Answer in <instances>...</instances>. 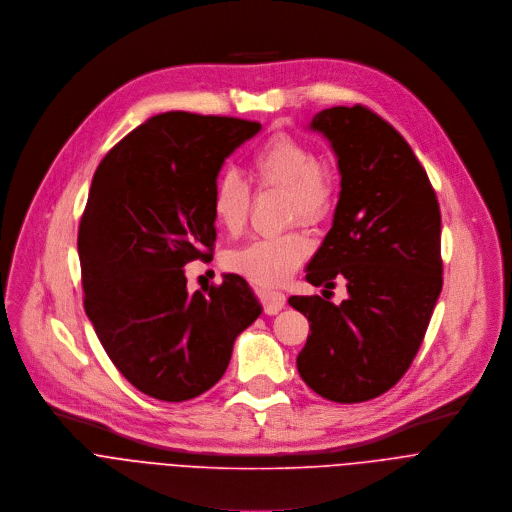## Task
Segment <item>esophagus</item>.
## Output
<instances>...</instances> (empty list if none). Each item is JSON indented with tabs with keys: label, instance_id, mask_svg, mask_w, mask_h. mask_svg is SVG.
<instances>
[{
	"label": "esophagus",
	"instance_id": "obj_1",
	"mask_svg": "<svg viewBox=\"0 0 512 512\" xmlns=\"http://www.w3.org/2000/svg\"><path fill=\"white\" fill-rule=\"evenodd\" d=\"M284 304H286V294L284 292L274 290V292H264L262 294V306H264L266 315L280 313L284 309Z\"/></svg>",
	"mask_w": 512,
	"mask_h": 512
}]
</instances>
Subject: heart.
<instances>
[{
  "instance_id": "1",
  "label": "heart",
  "mask_w": 512,
  "mask_h": 512,
  "mask_svg": "<svg viewBox=\"0 0 512 512\" xmlns=\"http://www.w3.org/2000/svg\"><path fill=\"white\" fill-rule=\"evenodd\" d=\"M250 173L260 189H282V220L319 226L329 218L337 197V173L315 157L302 141L278 133L266 139L250 157ZM214 222L230 236H240L252 212V191L234 171L222 173L212 189ZM311 244L300 228L254 238L226 254V268L258 286L282 284L309 256Z\"/></svg>"
}]
</instances>
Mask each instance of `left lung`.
<instances>
[{
	"mask_svg": "<svg viewBox=\"0 0 512 512\" xmlns=\"http://www.w3.org/2000/svg\"><path fill=\"white\" fill-rule=\"evenodd\" d=\"M311 127L339 157L341 195L306 282L324 295L345 279L350 298H288L311 323L296 367L321 397L359 403L389 391L426 337L442 290L440 206L412 147L371 109L333 107Z\"/></svg>",
	"mask_w": 512,
	"mask_h": 512,
	"instance_id": "obj_1",
	"label": "left lung"
}]
</instances>
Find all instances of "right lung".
I'll return each instance as SVG.
<instances>
[{
	"label": "right lung",
	"mask_w": 512,
	"mask_h": 512,
	"mask_svg": "<svg viewBox=\"0 0 512 512\" xmlns=\"http://www.w3.org/2000/svg\"><path fill=\"white\" fill-rule=\"evenodd\" d=\"M260 123L171 111L100 161L78 228L84 311L123 377L185 401L214 387L260 311L248 282L187 292L183 266L214 256L210 197L230 153Z\"/></svg>",
	"instance_id": "right-lung-1"
}]
</instances>
